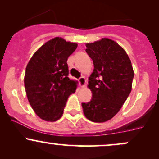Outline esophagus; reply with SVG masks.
<instances>
[{
    "label": "esophagus",
    "instance_id": "obj_1",
    "mask_svg": "<svg viewBox=\"0 0 159 159\" xmlns=\"http://www.w3.org/2000/svg\"><path fill=\"white\" fill-rule=\"evenodd\" d=\"M78 81H79V84H80V85H81V87H85L86 79L84 76H81V77L78 79Z\"/></svg>",
    "mask_w": 159,
    "mask_h": 159
}]
</instances>
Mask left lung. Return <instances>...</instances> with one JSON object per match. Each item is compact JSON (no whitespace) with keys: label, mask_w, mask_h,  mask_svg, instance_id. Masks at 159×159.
Here are the masks:
<instances>
[{"label":"left lung","mask_w":159,"mask_h":159,"mask_svg":"<svg viewBox=\"0 0 159 159\" xmlns=\"http://www.w3.org/2000/svg\"><path fill=\"white\" fill-rule=\"evenodd\" d=\"M86 47L94 64L88 81L93 95L81 105L88 119L104 122L116 116L127 100L134 72L127 52L112 40L102 38Z\"/></svg>","instance_id":"left-lung-1"}]
</instances>
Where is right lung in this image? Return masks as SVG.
<instances>
[{
	"mask_svg": "<svg viewBox=\"0 0 159 159\" xmlns=\"http://www.w3.org/2000/svg\"><path fill=\"white\" fill-rule=\"evenodd\" d=\"M75 43L55 38L40 47L29 61L24 76L28 101L36 114L47 121L62 116L76 81L68 78L66 61L77 48Z\"/></svg>",
	"mask_w": 159,
	"mask_h": 159,
	"instance_id": "obj_1",
	"label": "right lung"
}]
</instances>
